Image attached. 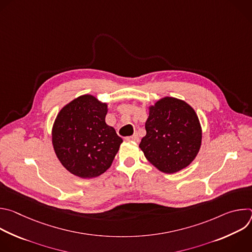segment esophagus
Here are the masks:
<instances>
[{
	"mask_svg": "<svg viewBox=\"0 0 252 252\" xmlns=\"http://www.w3.org/2000/svg\"><path fill=\"white\" fill-rule=\"evenodd\" d=\"M126 139H127V140H132V141H135V142H138V141H139V137H138L137 134H133V135H131V136H127Z\"/></svg>",
	"mask_w": 252,
	"mask_h": 252,
	"instance_id": "esophagus-1",
	"label": "esophagus"
}]
</instances>
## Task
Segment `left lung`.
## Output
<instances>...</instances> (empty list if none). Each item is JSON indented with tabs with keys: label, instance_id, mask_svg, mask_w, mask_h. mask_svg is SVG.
<instances>
[{
	"label": "left lung",
	"instance_id": "1",
	"mask_svg": "<svg viewBox=\"0 0 252 252\" xmlns=\"http://www.w3.org/2000/svg\"><path fill=\"white\" fill-rule=\"evenodd\" d=\"M146 130L139 148L147 159L164 173L189 166L199 152V120L185 100L165 96L150 106Z\"/></svg>",
	"mask_w": 252,
	"mask_h": 252
}]
</instances>
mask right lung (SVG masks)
<instances>
[{
    "instance_id": "add662e5",
    "label": "right lung",
    "mask_w": 252,
    "mask_h": 252,
    "mask_svg": "<svg viewBox=\"0 0 252 252\" xmlns=\"http://www.w3.org/2000/svg\"><path fill=\"white\" fill-rule=\"evenodd\" d=\"M107 104L91 94L65 104L52 130L55 153L70 173L92 178L109 169L123 142L116 129L105 124Z\"/></svg>"
}]
</instances>
